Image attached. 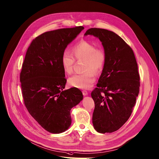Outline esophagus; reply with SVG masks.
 Segmentation results:
<instances>
[{
	"mask_svg": "<svg viewBox=\"0 0 159 159\" xmlns=\"http://www.w3.org/2000/svg\"><path fill=\"white\" fill-rule=\"evenodd\" d=\"M82 93H83V96H87L88 95V92L86 90H83Z\"/></svg>",
	"mask_w": 159,
	"mask_h": 159,
	"instance_id": "1",
	"label": "esophagus"
}]
</instances>
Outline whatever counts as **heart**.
<instances>
[{"label": "heart", "mask_w": 159, "mask_h": 159, "mask_svg": "<svg viewBox=\"0 0 159 159\" xmlns=\"http://www.w3.org/2000/svg\"><path fill=\"white\" fill-rule=\"evenodd\" d=\"M72 56L67 51L63 52L61 57V64L63 71L70 74L73 71L74 64L76 60H83L82 74H74L68 80L69 85L79 89H90L96 81L95 73L100 72L104 67L106 61V53L102 48L86 40H81L72 48Z\"/></svg>", "instance_id": "1"}]
</instances>
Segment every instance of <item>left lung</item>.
Masks as SVG:
<instances>
[{
	"label": "left lung",
	"instance_id": "8db88e82",
	"mask_svg": "<svg viewBox=\"0 0 159 159\" xmlns=\"http://www.w3.org/2000/svg\"><path fill=\"white\" fill-rule=\"evenodd\" d=\"M99 39L106 53V61L91 93L95 108L92 123L98 132L111 133L122 126L132 112L139 92L140 76L133 50L116 33L90 28L85 36Z\"/></svg>",
	"mask_w": 159,
	"mask_h": 159
}]
</instances>
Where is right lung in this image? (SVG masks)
Wrapping results in <instances>:
<instances>
[{"label": "right lung", "mask_w": 159, "mask_h": 159, "mask_svg": "<svg viewBox=\"0 0 159 159\" xmlns=\"http://www.w3.org/2000/svg\"><path fill=\"white\" fill-rule=\"evenodd\" d=\"M83 26L45 32L28 48L20 80L24 104L31 116L47 131L62 133L71 125L70 110L83 99L76 88L65 90L67 79L61 57Z\"/></svg>", "instance_id": "right-lung-1"}]
</instances>
